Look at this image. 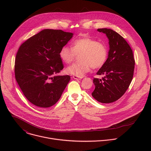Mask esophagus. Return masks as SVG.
<instances>
[{"label":"esophagus","instance_id":"esophagus-1","mask_svg":"<svg viewBox=\"0 0 151 151\" xmlns=\"http://www.w3.org/2000/svg\"><path fill=\"white\" fill-rule=\"evenodd\" d=\"M73 78L75 79H81V78H82V77H78V76L74 75V76H73Z\"/></svg>","mask_w":151,"mask_h":151}]
</instances>
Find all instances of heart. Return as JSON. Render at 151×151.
Listing matches in <instances>:
<instances>
[{"instance_id": "b5f03b06", "label": "heart", "mask_w": 151, "mask_h": 151, "mask_svg": "<svg viewBox=\"0 0 151 151\" xmlns=\"http://www.w3.org/2000/svg\"><path fill=\"white\" fill-rule=\"evenodd\" d=\"M80 62L74 63L66 69L69 74L82 77L88 72L90 69H98L106 63L108 51L103 43L89 36H85L73 41L72 48L63 47L59 56L66 64L71 63L76 55H79Z\"/></svg>"}]
</instances>
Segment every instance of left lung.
<instances>
[{
	"instance_id": "left-lung-1",
	"label": "left lung",
	"mask_w": 151,
	"mask_h": 151,
	"mask_svg": "<svg viewBox=\"0 0 151 151\" xmlns=\"http://www.w3.org/2000/svg\"><path fill=\"white\" fill-rule=\"evenodd\" d=\"M109 39L108 58L97 75L102 79L94 78L95 89L93 97L102 103H109L121 98L133 79L135 60L133 51L124 38L110 29H98Z\"/></svg>"
}]
</instances>
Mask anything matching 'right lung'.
<instances>
[{"label": "right lung", "instance_id": "1", "mask_svg": "<svg viewBox=\"0 0 151 151\" xmlns=\"http://www.w3.org/2000/svg\"><path fill=\"white\" fill-rule=\"evenodd\" d=\"M73 35L45 29L20 45L15 60V77L24 96L34 105L43 108L53 106L66 87L69 75H54L64 68L59 52Z\"/></svg>", "mask_w": 151, "mask_h": 151}]
</instances>
